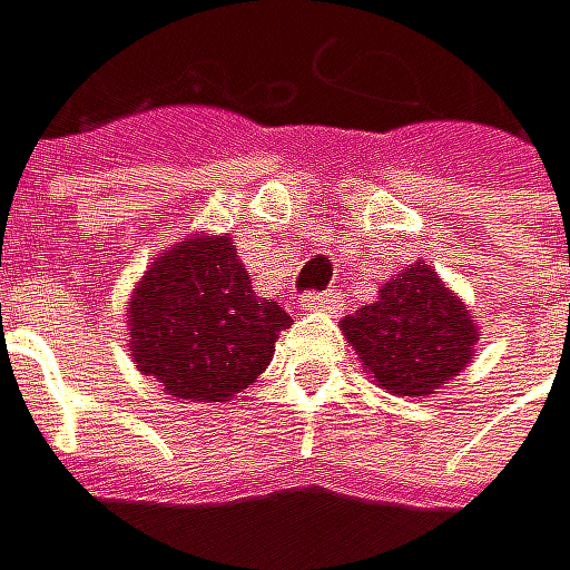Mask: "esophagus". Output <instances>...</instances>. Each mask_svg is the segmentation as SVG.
Here are the masks:
<instances>
[{"label": "esophagus", "mask_w": 570, "mask_h": 570, "mask_svg": "<svg viewBox=\"0 0 570 570\" xmlns=\"http://www.w3.org/2000/svg\"><path fill=\"white\" fill-rule=\"evenodd\" d=\"M301 307H304V311H324V314H337V311L344 307V301H341V294H334V291H321V294H307V297L301 301Z\"/></svg>", "instance_id": "34e87169"}]
</instances>
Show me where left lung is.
<instances>
[{"label": "left lung", "instance_id": "obj_1", "mask_svg": "<svg viewBox=\"0 0 570 570\" xmlns=\"http://www.w3.org/2000/svg\"><path fill=\"white\" fill-rule=\"evenodd\" d=\"M341 327L364 371L401 397L438 394L474 361L481 337L468 307L424 259L394 273L377 304L347 314Z\"/></svg>", "mask_w": 570, "mask_h": 570}]
</instances>
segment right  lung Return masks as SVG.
Returning <instances> with one entry per match:
<instances>
[{
	"mask_svg": "<svg viewBox=\"0 0 570 570\" xmlns=\"http://www.w3.org/2000/svg\"><path fill=\"white\" fill-rule=\"evenodd\" d=\"M136 367L176 401L216 404L273 361L291 317L256 297L229 236H189L156 256L126 304Z\"/></svg>",
	"mask_w": 570,
	"mask_h": 570,
	"instance_id": "1",
	"label": "right lung"
}]
</instances>
